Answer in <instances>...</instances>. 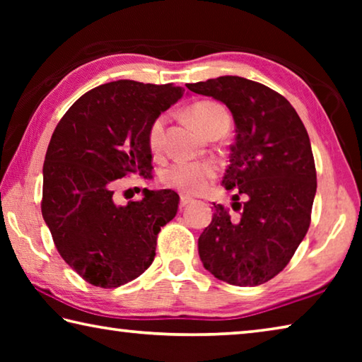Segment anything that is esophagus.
<instances>
[{
    "mask_svg": "<svg viewBox=\"0 0 362 362\" xmlns=\"http://www.w3.org/2000/svg\"><path fill=\"white\" fill-rule=\"evenodd\" d=\"M193 201H194L193 198H189V196L183 194V196H180V207H187L188 204H192Z\"/></svg>",
    "mask_w": 362,
    "mask_h": 362,
    "instance_id": "esophagus-1",
    "label": "esophagus"
}]
</instances>
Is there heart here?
<instances>
[{
    "label": "heart",
    "instance_id": "b5f03b06",
    "mask_svg": "<svg viewBox=\"0 0 362 362\" xmlns=\"http://www.w3.org/2000/svg\"><path fill=\"white\" fill-rule=\"evenodd\" d=\"M189 115H192V118L196 124L203 129V132L217 119H222V118L228 119V113H226V110L216 102L196 103V105H193L192 110H189ZM166 122H168V116L161 115L153 121V124L150 127L148 142H150V148L155 153H158L163 148ZM216 174H217V168L214 166L212 163L185 161V159H182V161H177L169 169L164 170L163 182L169 187L180 189V192L198 193L207 187V183L216 177Z\"/></svg>",
    "mask_w": 362,
    "mask_h": 362
}]
</instances>
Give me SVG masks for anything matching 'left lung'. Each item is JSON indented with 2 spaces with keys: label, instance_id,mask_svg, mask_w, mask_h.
Segmentation results:
<instances>
[{
  "label": "left lung",
  "instance_id": "left-lung-1",
  "mask_svg": "<svg viewBox=\"0 0 362 362\" xmlns=\"http://www.w3.org/2000/svg\"><path fill=\"white\" fill-rule=\"evenodd\" d=\"M187 88L225 103L236 126L222 185L236 189L231 207L240 217L214 204L199 259L220 281L260 286L283 272L308 231L316 194L308 132L287 99L260 83L218 76Z\"/></svg>",
  "mask_w": 362,
  "mask_h": 362
}]
</instances>
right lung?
<instances>
[{"mask_svg": "<svg viewBox=\"0 0 362 362\" xmlns=\"http://www.w3.org/2000/svg\"><path fill=\"white\" fill-rule=\"evenodd\" d=\"M173 84L131 79L79 97L49 142L42 166V218L62 259L88 283L119 287L155 259L161 226L175 217L179 194L144 188V198L116 204L115 180L151 177L148 132L182 99Z\"/></svg>", "mask_w": 362, "mask_h": 362, "instance_id": "add662e5", "label": "right lung"}]
</instances>
